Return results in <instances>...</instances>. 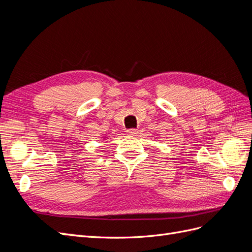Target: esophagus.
Wrapping results in <instances>:
<instances>
[{
	"instance_id": "esophagus-1",
	"label": "esophagus",
	"mask_w": 252,
	"mask_h": 252,
	"mask_svg": "<svg viewBox=\"0 0 252 252\" xmlns=\"http://www.w3.org/2000/svg\"><path fill=\"white\" fill-rule=\"evenodd\" d=\"M126 133L128 134V135H131V136H135L136 134L138 133V131L136 130V128H130V130L126 131Z\"/></svg>"
}]
</instances>
